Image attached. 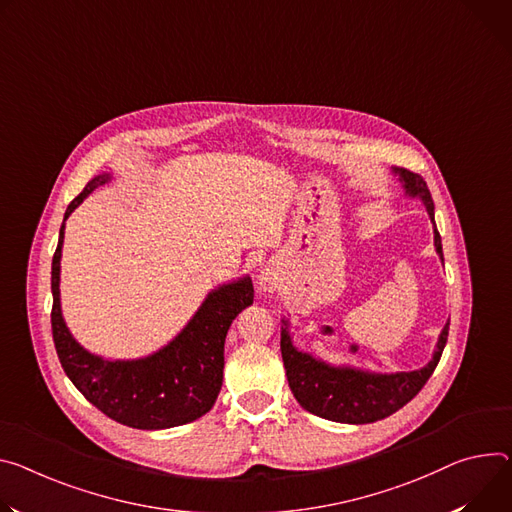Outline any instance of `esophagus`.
Returning <instances> with one entry per match:
<instances>
[{
  "mask_svg": "<svg viewBox=\"0 0 512 512\" xmlns=\"http://www.w3.org/2000/svg\"><path fill=\"white\" fill-rule=\"evenodd\" d=\"M263 280H267V277H261V284H263Z\"/></svg>",
  "mask_w": 512,
  "mask_h": 512,
  "instance_id": "34e87169",
  "label": "esophagus"
}]
</instances>
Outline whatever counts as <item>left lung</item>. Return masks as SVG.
I'll use <instances>...</instances> for the list:
<instances>
[{"mask_svg":"<svg viewBox=\"0 0 512 512\" xmlns=\"http://www.w3.org/2000/svg\"><path fill=\"white\" fill-rule=\"evenodd\" d=\"M406 194L418 196L435 224V206L431 192L427 188L425 179L412 173L408 169H398ZM435 247L443 259L441 235L435 228ZM288 322L284 320L282 329V357L286 365L288 384L292 388L294 398L300 402L302 408L308 412L329 418L335 423H349V425H365L376 423L382 418L394 414L404 404H408L427 380L433 376V371L441 359V353L447 343L449 335V322L439 337L437 349L433 359L416 371H402V374H365L351 367H331L322 361H316L308 353H300L294 349L290 335H288Z\"/></svg>","mask_w":512,"mask_h":512,"instance_id":"left-lung-1","label":"left lung"}]
</instances>
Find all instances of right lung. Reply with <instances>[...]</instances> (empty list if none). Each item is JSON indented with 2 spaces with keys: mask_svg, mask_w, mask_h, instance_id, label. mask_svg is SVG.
Returning <instances> with one entry per match:
<instances>
[{
  "mask_svg": "<svg viewBox=\"0 0 512 512\" xmlns=\"http://www.w3.org/2000/svg\"><path fill=\"white\" fill-rule=\"evenodd\" d=\"M108 179V173L91 179L67 206L65 218ZM63 228L53 255L51 324L59 361L73 386L112 421L132 429H169L204 416L214 406L222 386L224 339L230 322L253 304L249 277L214 290L188 327L159 353L136 361H104L87 353L71 337L61 316Z\"/></svg>",
  "mask_w": 512,
  "mask_h": 512,
  "instance_id": "obj_1",
  "label": "right lung"
}]
</instances>
